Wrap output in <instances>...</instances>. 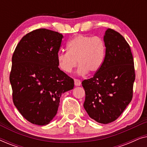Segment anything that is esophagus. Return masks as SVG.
I'll return each mask as SVG.
<instances>
[{"label":"esophagus","mask_w":147,"mask_h":147,"mask_svg":"<svg viewBox=\"0 0 147 147\" xmlns=\"http://www.w3.org/2000/svg\"><path fill=\"white\" fill-rule=\"evenodd\" d=\"M74 84H75L76 86H80L81 85V82L79 80L74 79Z\"/></svg>","instance_id":"obj_1"}]
</instances>
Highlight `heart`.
<instances>
[{
  "instance_id": "b5f03b06",
  "label": "heart",
  "mask_w": 147,
  "mask_h": 147,
  "mask_svg": "<svg viewBox=\"0 0 147 147\" xmlns=\"http://www.w3.org/2000/svg\"><path fill=\"white\" fill-rule=\"evenodd\" d=\"M67 51H59L57 54V62L59 69L69 74L77 65L78 74L84 76L88 72L96 74L101 69L106 56V45L98 37L78 35L67 44Z\"/></svg>"
}]
</instances>
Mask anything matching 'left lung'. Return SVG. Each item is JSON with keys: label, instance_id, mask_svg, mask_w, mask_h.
<instances>
[{"label": "left lung", "instance_id": "8db88e82", "mask_svg": "<svg viewBox=\"0 0 147 147\" xmlns=\"http://www.w3.org/2000/svg\"><path fill=\"white\" fill-rule=\"evenodd\" d=\"M106 56L101 69L82 82L86 92L84 109L92 119L101 124L114 121L132 98L135 80L131 50L119 33L108 29L104 35Z\"/></svg>", "mask_w": 147, "mask_h": 147}]
</instances>
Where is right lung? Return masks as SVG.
Segmentation results:
<instances>
[{"instance_id":"add662e5","label":"right lung","mask_w":147,"mask_h":147,"mask_svg":"<svg viewBox=\"0 0 147 147\" xmlns=\"http://www.w3.org/2000/svg\"><path fill=\"white\" fill-rule=\"evenodd\" d=\"M63 38L57 32L36 29L22 38L13 55V103L32 124H49L57 114L61 94L74 87V80L58 67Z\"/></svg>"}]
</instances>
